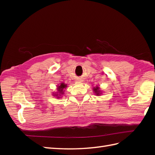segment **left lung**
Instances as JSON below:
<instances>
[{
	"label": "left lung",
	"instance_id": "left-lung-1",
	"mask_svg": "<svg viewBox=\"0 0 155 155\" xmlns=\"http://www.w3.org/2000/svg\"><path fill=\"white\" fill-rule=\"evenodd\" d=\"M93 91H94V93H95V94H97V96H99L100 94H102V92L100 90V88L98 87V86L96 87H94L93 88Z\"/></svg>",
	"mask_w": 155,
	"mask_h": 155
}]
</instances>
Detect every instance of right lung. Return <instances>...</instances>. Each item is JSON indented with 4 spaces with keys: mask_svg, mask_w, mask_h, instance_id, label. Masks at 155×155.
I'll return each mask as SVG.
<instances>
[{
    "mask_svg": "<svg viewBox=\"0 0 155 155\" xmlns=\"http://www.w3.org/2000/svg\"><path fill=\"white\" fill-rule=\"evenodd\" d=\"M67 87V85L64 84V83H61L59 85L57 86V93H53V96L57 97V98H61L62 95L64 93V88H66Z\"/></svg>",
    "mask_w": 155,
    "mask_h": 155,
    "instance_id": "right-lung-1",
    "label": "right lung"
}]
</instances>
